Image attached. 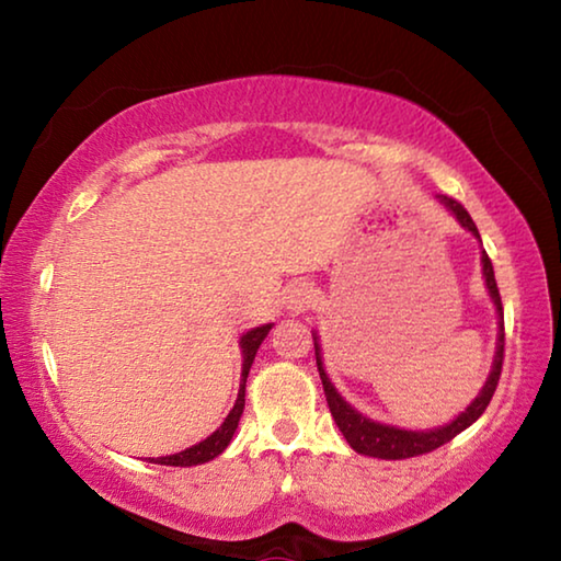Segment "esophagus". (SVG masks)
I'll use <instances>...</instances> for the list:
<instances>
[{
	"instance_id": "34e87169",
	"label": "esophagus",
	"mask_w": 561,
	"mask_h": 561,
	"mask_svg": "<svg viewBox=\"0 0 561 561\" xmlns=\"http://www.w3.org/2000/svg\"><path fill=\"white\" fill-rule=\"evenodd\" d=\"M317 301V289H311L309 284H291L289 291H287V304L291 311H304L309 307H314Z\"/></svg>"
}]
</instances>
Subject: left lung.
Here are the masks:
<instances>
[{"mask_svg": "<svg viewBox=\"0 0 561 561\" xmlns=\"http://www.w3.org/2000/svg\"><path fill=\"white\" fill-rule=\"evenodd\" d=\"M440 203L448 207V210L455 217H458V222L465 227V230H470L480 240L478 227H474L472 217L468 215V210H465V207L458 201L440 195ZM482 274H485V284H488V289H490L492 301H495L497 317H500L495 364H492L490 378L485 381V386H482L480 396L474 398V401L468 408H465V413H460L458 417H455L453 423L440 425V428H435V431H401V428H393V425L376 423V421H371V417H366V415H360L358 411H354V408H351L344 401V398L336 393L334 383L329 381V376L324 371V364H321L319 341L314 336L317 366H319L321 383H324V396H327L329 411H331V415H334L339 431L344 433L346 443L356 453L371 455V458H381V460L415 458V455H425V453H431L435 448H440V445H445V443H450L455 435L462 433L465 428H470V425L478 421L482 413H485V408L490 405L492 396H495V388H497L500 374H502V358H505V317H502V299H500V289H497V282H495V270H492V262H490L485 250H482Z\"/></svg>", "mask_w": 561, "mask_h": 561, "instance_id": "obj_1", "label": "left lung"}]
</instances>
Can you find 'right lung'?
I'll use <instances>...</instances> for the list:
<instances>
[{
    "instance_id": "add662e5",
    "label": "right lung",
    "mask_w": 561,
    "mask_h": 561,
    "mask_svg": "<svg viewBox=\"0 0 561 561\" xmlns=\"http://www.w3.org/2000/svg\"><path fill=\"white\" fill-rule=\"evenodd\" d=\"M272 324H264L257 327L252 331H247L240 339V346H242V378H240V393H237V401L232 405V411L227 413L225 423L217 428L213 435H207L203 443L193 445V448H187L183 453H175V455H165V458H148L150 462L156 465H173V468H190V465H201L207 462L220 455L227 445H230L232 435L237 431V423H240V415L244 411V386H247V376H250V368H252V360L254 354H257L260 344L264 341V336L270 334Z\"/></svg>"
}]
</instances>
